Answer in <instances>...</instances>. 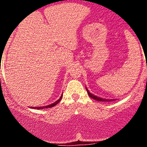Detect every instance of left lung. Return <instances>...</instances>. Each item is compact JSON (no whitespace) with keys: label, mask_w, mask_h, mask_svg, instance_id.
I'll use <instances>...</instances> for the list:
<instances>
[{"label":"left lung","mask_w":147,"mask_h":147,"mask_svg":"<svg viewBox=\"0 0 147 147\" xmlns=\"http://www.w3.org/2000/svg\"><path fill=\"white\" fill-rule=\"evenodd\" d=\"M86 90H87V94H88L89 96H90V97H91V98H92L93 100H97V101H100V102H110V101H114V100H106V99L100 98V97H97V96L94 95V94H91V93H90V92L88 91V90H87V88H86Z\"/></svg>","instance_id":"obj_1"}]
</instances>
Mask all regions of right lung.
Here are the masks:
<instances>
[{"instance_id": "obj_1", "label": "right lung", "mask_w": 147, "mask_h": 147, "mask_svg": "<svg viewBox=\"0 0 147 147\" xmlns=\"http://www.w3.org/2000/svg\"><path fill=\"white\" fill-rule=\"evenodd\" d=\"M63 98V95L60 97V98L58 100H57L55 102H54L53 104H51V105H47V106H45V107H32V108H35V109H45V108H50V107H53L55 106L57 104H58L59 102H60V100H61V99Z\"/></svg>"}]
</instances>
